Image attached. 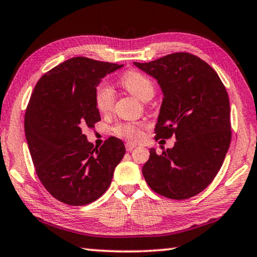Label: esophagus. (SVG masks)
Wrapping results in <instances>:
<instances>
[{"label": "esophagus", "mask_w": 257, "mask_h": 257, "mask_svg": "<svg viewBox=\"0 0 257 257\" xmlns=\"http://www.w3.org/2000/svg\"><path fill=\"white\" fill-rule=\"evenodd\" d=\"M125 147H126V151H127V152H132L137 147V145H135V144H126Z\"/></svg>", "instance_id": "1"}]
</instances>
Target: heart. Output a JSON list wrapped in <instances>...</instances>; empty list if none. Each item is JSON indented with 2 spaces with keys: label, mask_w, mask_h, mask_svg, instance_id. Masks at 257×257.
Segmentation results:
<instances>
[{
  "label": "heart",
  "mask_w": 257,
  "mask_h": 257,
  "mask_svg": "<svg viewBox=\"0 0 257 257\" xmlns=\"http://www.w3.org/2000/svg\"><path fill=\"white\" fill-rule=\"evenodd\" d=\"M120 83L130 94L136 96L140 101L147 102L155 94V84L150 77L140 72L131 70L125 73L120 79ZM114 99L113 89L105 82L99 83L95 89L94 102L99 112L106 113L112 109ZM145 125L143 122H124L114 127V135L130 143H138L143 139Z\"/></svg>",
  "instance_id": "heart-1"
}]
</instances>
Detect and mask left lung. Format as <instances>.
<instances>
[{
  "label": "left lung",
  "mask_w": 257,
  "mask_h": 257,
  "mask_svg": "<svg viewBox=\"0 0 257 257\" xmlns=\"http://www.w3.org/2000/svg\"><path fill=\"white\" fill-rule=\"evenodd\" d=\"M135 65L162 89L156 140L176 137L174 147L162 154L150 150L143 167L145 180L152 190L170 199L198 195L218 174L232 138L225 85L207 62L187 52Z\"/></svg>",
  "instance_id": "8db88e82"
}]
</instances>
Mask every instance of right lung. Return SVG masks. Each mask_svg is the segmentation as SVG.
Returning <instances> with one entry per match:
<instances>
[{
	"mask_svg": "<svg viewBox=\"0 0 257 257\" xmlns=\"http://www.w3.org/2000/svg\"><path fill=\"white\" fill-rule=\"evenodd\" d=\"M120 67L72 58L44 74L33 89L25 137L37 176L59 202L81 206L99 198L124 158L121 140L110 137L98 148L82 133L101 120L94 102L96 87Z\"/></svg>",
	"mask_w": 257,
	"mask_h": 257,
	"instance_id": "obj_1",
	"label": "right lung"
}]
</instances>
